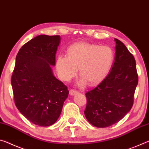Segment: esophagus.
Masks as SVG:
<instances>
[{"label":"esophagus","mask_w":149,"mask_h":149,"mask_svg":"<svg viewBox=\"0 0 149 149\" xmlns=\"http://www.w3.org/2000/svg\"><path fill=\"white\" fill-rule=\"evenodd\" d=\"M79 91L76 90H74V89H70V95H74L75 94H76V93H78Z\"/></svg>","instance_id":"1"}]
</instances>
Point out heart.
I'll return each instance as SVG.
<instances>
[{
	"label": "heart",
	"mask_w": 149,
	"mask_h": 149,
	"mask_svg": "<svg viewBox=\"0 0 149 149\" xmlns=\"http://www.w3.org/2000/svg\"><path fill=\"white\" fill-rule=\"evenodd\" d=\"M114 58V52L109 47L80 42L69 48L68 56L58 57L56 70L60 79L70 81L77 74L79 68L81 77L79 85L82 86L86 81L95 85L107 76Z\"/></svg>",
	"instance_id": "obj_1"
}]
</instances>
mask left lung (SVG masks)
I'll return each instance as SVG.
<instances>
[{"mask_svg":"<svg viewBox=\"0 0 149 149\" xmlns=\"http://www.w3.org/2000/svg\"><path fill=\"white\" fill-rule=\"evenodd\" d=\"M116 42L112 68L100 84L85 93L84 114L91 124L107 127L121 120L132 109L138 84L134 56L122 41Z\"/></svg>","mask_w":149,"mask_h":149,"instance_id":"8db88e82","label":"left lung"}]
</instances>
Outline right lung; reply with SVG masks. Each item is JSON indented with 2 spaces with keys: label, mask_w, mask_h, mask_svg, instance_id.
Here are the masks:
<instances>
[{
  "label": "right lung",
  "mask_w": 149,
  "mask_h": 149,
  "mask_svg": "<svg viewBox=\"0 0 149 149\" xmlns=\"http://www.w3.org/2000/svg\"><path fill=\"white\" fill-rule=\"evenodd\" d=\"M60 41V35H38L24 45L16 58L11 77L15 104L27 120L39 126L56 122L69 94L51 69Z\"/></svg>",
  "instance_id": "right-lung-1"
}]
</instances>
